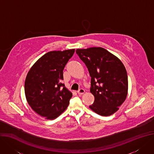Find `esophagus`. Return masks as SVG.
I'll return each instance as SVG.
<instances>
[{"mask_svg": "<svg viewBox=\"0 0 154 154\" xmlns=\"http://www.w3.org/2000/svg\"><path fill=\"white\" fill-rule=\"evenodd\" d=\"M85 93V90L83 89V88H80L77 91V93L79 94H83V93Z\"/></svg>", "mask_w": 154, "mask_h": 154, "instance_id": "1", "label": "esophagus"}]
</instances>
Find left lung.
Instances as JSON below:
<instances>
[{"label": "left lung", "mask_w": 154, "mask_h": 154, "mask_svg": "<svg viewBox=\"0 0 154 154\" xmlns=\"http://www.w3.org/2000/svg\"><path fill=\"white\" fill-rule=\"evenodd\" d=\"M76 53L88 68L91 77L90 92L94 101L89 107L96 114H114L128 94V76L122 62L101 47L77 49Z\"/></svg>", "instance_id": "left-lung-1"}]
</instances>
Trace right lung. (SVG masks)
Masks as SVG:
<instances>
[{
	"instance_id": "add662e5",
	"label": "right lung",
	"mask_w": 154,
	"mask_h": 154,
	"mask_svg": "<svg viewBox=\"0 0 154 154\" xmlns=\"http://www.w3.org/2000/svg\"><path fill=\"white\" fill-rule=\"evenodd\" d=\"M75 49L45 53L32 66L24 83L26 100L39 116L53 120L69 104L72 94L61 82L63 70Z\"/></svg>"
}]
</instances>
